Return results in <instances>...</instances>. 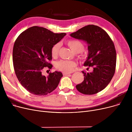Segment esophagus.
I'll return each instance as SVG.
<instances>
[{"label":"esophagus","instance_id":"1","mask_svg":"<svg viewBox=\"0 0 132 132\" xmlns=\"http://www.w3.org/2000/svg\"><path fill=\"white\" fill-rule=\"evenodd\" d=\"M62 74H63V75H70V73H66V72H63V73H62Z\"/></svg>","mask_w":132,"mask_h":132}]
</instances>
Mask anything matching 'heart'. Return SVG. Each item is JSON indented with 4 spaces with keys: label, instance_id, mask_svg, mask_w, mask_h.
Segmentation results:
<instances>
[{
    "label": "heart",
    "instance_id": "obj_1",
    "mask_svg": "<svg viewBox=\"0 0 132 132\" xmlns=\"http://www.w3.org/2000/svg\"><path fill=\"white\" fill-rule=\"evenodd\" d=\"M66 44L74 53H80V57L84 58L85 55L83 54L82 51L84 50L85 46L81 41L78 39H71L68 40ZM60 48V44L59 43H55L52 46L51 49V54L52 57L55 58L58 56ZM76 63L74 61L66 60H61L55 64V67L57 70L66 73L73 72Z\"/></svg>",
    "mask_w": 132,
    "mask_h": 132
}]
</instances>
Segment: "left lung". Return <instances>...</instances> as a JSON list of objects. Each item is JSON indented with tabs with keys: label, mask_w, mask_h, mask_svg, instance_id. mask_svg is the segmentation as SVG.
I'll use <instances>...</instances> for the list:
<instances>
[{
	"label": "left lung",
	"mask_w": 132,
	"mask_h": 132,
	"mask_svg": "<svg viewBox=\"0 0 132 132\" xmlns=\"http://www.w3.org/2000/svg\"><path fill=\"white\" fill-rule=\"evenodd\" d=\"M70 35L88 43L89 54L84 65L94 70L91 73L82 71L84 81L76 88L85 95L100 92L109 84L116 71V50L112 40L104 30L93 24L82 27Z\"/></svg>",
	"instance_id": "1"
}]
</instances>
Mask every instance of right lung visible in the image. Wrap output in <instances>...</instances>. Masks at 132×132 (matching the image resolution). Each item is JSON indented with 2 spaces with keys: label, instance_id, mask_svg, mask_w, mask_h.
<instances>
[{
  "label": "right lung",
  "instance_id": "1",
  "mask_svg": "<svg viewBox=\"0 0 132 132\" xmlns=\"http://www.w3.org/2000/svg\"><path fill=\"white\" fill-rule=\"evenodd\" d=\"M66 35L54 33L45 28L34 26L21 33L13 49L15 73L21 85L30 93L37 96L50 94L56 88L62 74L55 71L47 77L42 72L51 69V49Z\"/></svg>",
  "mask_w": 132,
  "mask_h": 132
}]
</instances>
